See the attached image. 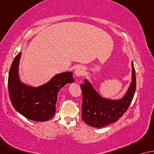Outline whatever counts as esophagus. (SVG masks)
<instances>
[{
	"instance_id": "esophagus-1",
	"label": "esophagus",
	"mask_w": 154,
	"mask_h": 154,
	"mask_svg": "<svg viewBox=\"0 0 154 154\" xmlns=\"http://www.w3.org/2000/svg\"><path fill=\"white\" fill-rule=\"evenodd\" d=\"M84 72V68L82 66H78L76 68L75 70V75H76L77 77H81Z\"/></svg>"
}]
</instances>
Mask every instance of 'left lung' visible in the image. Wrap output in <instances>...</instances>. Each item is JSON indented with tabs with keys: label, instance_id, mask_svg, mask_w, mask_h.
<instances>
[{
	"label": "left lung",
	"instance_id": "left-lung-1",
	"mask_svg": "<svg viewBox=\"0 0 154 154\" xmlns=\"http://www.w3.org/2000/svg\"><path fill=\"white\" fill-rule=\"evenodd\" d=\"M132 81L126 94L119 100L103 98L87 79L80 87L82 92V119L86 124L102 128L116 122L123 115L133 100L136 88L135 70L132 61Z\"/></svg>",
	"mask_w": 154,
	"mask_h": 154
}]
</instances>
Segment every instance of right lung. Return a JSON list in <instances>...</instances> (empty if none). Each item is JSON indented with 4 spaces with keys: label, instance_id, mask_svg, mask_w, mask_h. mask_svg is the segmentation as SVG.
Wrapping results in <instances>:
<instances>
[{
    "label": "right lung",
    "instance_id": "right-lung-1",
    "mask_svg": "<svg viewBox=\"0 0 154 154\" xmlns=\"http://www.w3.org/2000/svg\"><path fill=\"white\" fill-rule=\"evenodd\" d=\"M21 53L13 60L8 77V92L15 109L30 120L46 121L54 116L57 96L60 88L75 82L72 72L56 75L46 84L38 87L21 82L19 76V64Z\"/></svg>",
    "mask_w": 154,
    "mask_h": 154
}]
</instances>
